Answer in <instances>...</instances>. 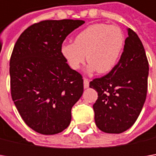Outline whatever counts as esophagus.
<instances>
[{
	"label": "esophagus",
	"instance_id": "34e87169",
	"mask_svg": "<svg viewBox=\"0 0 156 156\" xmlns=\"http://www.w3.org/2000/svg\"><path fill=\"white\" fill-rule=\"evenodd\" d=\"M83 84H84V87L85 88L89 87V81H88V79L86 78V77H84V79H83Z\"/></svg>",
	"mask_w": 156,
	"mask_h": 156
}]
</instances>
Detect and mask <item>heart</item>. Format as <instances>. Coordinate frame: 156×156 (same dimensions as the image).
Instances as JSON below:
<instances>
[{
    "label": "heart",
    "mask_w": 156,
    "mask_h": 156,
    "mask_svg": "<svg viewBox=\"0 0 156 156\" xmlns=\"http://www.w3.org/2000/svg\"><path fill=\"white\" fill-rule=\"evenodd\" d=\"M123 47L124 35L120 27L94 23L77 34L75 42H64L61 53L72 69H80L87 55L88 69L106 74L115 68Z\"/></svg>",
    "instance_id": "heart-1"
}]
</instances>
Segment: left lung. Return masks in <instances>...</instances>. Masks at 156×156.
<instances>
[{"mask_svg":"<svg viewBox=\"0 0 156 156\" xmlns=\"http://www.w3.org/2000/svg\"><path fill=\"white\" fill-rule=\"evenodd\" d=\"M128 34L115 68L89 82L98 94L93 105L94 122L105 133L120 134L129 129L137 120L147 96L146 53L135 32L128 28Z\"/></svg>","mask_w":156,"mask_h":156,"instance_id":"8db88e82","label":"left lung"}]
</instances>
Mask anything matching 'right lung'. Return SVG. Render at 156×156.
<instances>
[{
  "label": "right lung",
  "mask_w": 156,
  "mask_h": 156,
  "mask_svg": "<svg viewBox=\"0 0 156 156\" xmlns=\"http://www.w3.org/2000/svg\"><path fill=\"white\" fill-rule=\"evenodd\" d=\"M84 23L46 20L23 31L9 62L11 96L22 120L42 135H55L71 122V109L83 93L82 75L61 53L64 40Z\"/></svg>",
  "instance_id": "add662e5"
}]
</instances>
